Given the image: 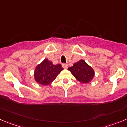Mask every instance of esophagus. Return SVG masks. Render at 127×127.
Returning <instances> with one entry per match:
<instances>
[{"instance_id": "1", "label": "esophagus", "mask_w": 127, "mask_h": 127, "mask_svg": "<svg viewBox=\"0 0 127 127\" xmlns=\"http://www.w3.org/2000/svg\"><path fill=\"white\" fill-rule=\"evenodd\" d=\"M62 66L63 68H64V69H67V67H68V64L66 63H63L62 64Z\"/></svg>"}]
</instances>
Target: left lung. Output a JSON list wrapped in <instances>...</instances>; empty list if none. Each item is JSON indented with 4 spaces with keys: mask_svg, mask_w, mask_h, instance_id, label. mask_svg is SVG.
<instances>
[{
    "mask_svg": "<svg viewBox=\"0 0 127 127\" xmlns=\"http://www.w3.org/2000/svg\"><path fill=\"white\" fill-rule=\"evenodd\" d=\"M73 75L81 83H88L94 76V71L84 60H80L68 68Z\"/></svg>",
    "mask_w": 127,
    "mask_h": 127,
    "instance_id": "1",
    "label": "left lung"
}]
</instances>
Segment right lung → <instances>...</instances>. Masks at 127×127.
<instances>
[{
  "label": "right lung",
  "mask_w": 127,
  "mask_h": 127,
  "mask_svg": "<svg viewBox=\"0 0 127 127\" xmlns=\"http://www.w3.org/2000/svg\"><path fill=\"white\" fill-rule=\"evenodd\" d=\"M63 69L61 64H53V63L45 59L37 66L34 72V78L38 83L47 85L55 80L58 74Z\"/></svg>",
  "instance_id": "add662e5"
}]
</instances>
